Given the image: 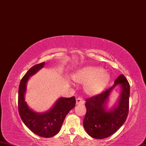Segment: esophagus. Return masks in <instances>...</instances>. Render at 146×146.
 <instances>
[{
  "instance_id": "obj_1",
  "label": "esophagus",
  "mask_w": 146,
  "mask_h": 146,
  "mask_svg": "<svg viewBox=\"0 0 146 146\" xmlns=\"http://www.w3.org/2000/svg\"><path fill=\"white\" fill-rule=\"evenodd\" d=\"M84 103V99L81 97H78L76 99V104H83Z\"/></svg>"
}]
</instances>
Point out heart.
<instances>
[{"instance_id":"1","label":"heart","mask_w":146,"mask_h":146,"mask_svg":"<svg viewBox=\"0 0 146 146\" xmlns=\"http://www.w3.org/2000/svg\"><path fill=\"white\" fill-rule=\"evenodd\" d=\"M108 71L94 66H88L79 70L74 76V81L86 83V92L91 95L96 94L103 89L109 81Z\"/></svg>"}]
</instances>
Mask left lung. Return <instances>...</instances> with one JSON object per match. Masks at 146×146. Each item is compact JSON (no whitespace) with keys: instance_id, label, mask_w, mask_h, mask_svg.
<instances>
[{"instance_id":"8db88e82","label":"left lung","mask_w":146,"mask_h":146,"mask_svg":"<svg viewBox=\"0 0 146 146\" xmlns=\"http://www.w3.org/2000/svg\"><path fill=\"white\" fill-rule=\"evenodd\" d=\"M117 85L122 87V93L117 105L107 111L106 105L109 95ZM130 84L123 74L115 80L113 86L101 93L87 98L85 106L86 114L83 126L87 133L93 138L102 139L109 137L121 126L129 111Z\"/></svg>"}]
</instances>
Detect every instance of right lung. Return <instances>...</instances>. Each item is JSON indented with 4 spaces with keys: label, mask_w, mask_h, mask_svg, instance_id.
Segmentation results:
<instances>
[{
    "label": "right lung",
    "mask_w": 146,
    "mask_h": 146,
    "mask_svg": "<svg viewBox=\"0 0 146 146\" xmlns=\"http://www.w3.org/2000/svg\"><path fill=\"white\" fill-rule=\"evenodd\" d=\"M44 64V62H42L34 65L21 79L18 90V111L24 124L33 133L44 138H49L59 132L65 116L75 107L76 101L74 97L60 98L53 108L42 114L29 109L24 97L27 81Z\"/></svg>",
    "instance_id": "add662e5"
}]
</instances>
